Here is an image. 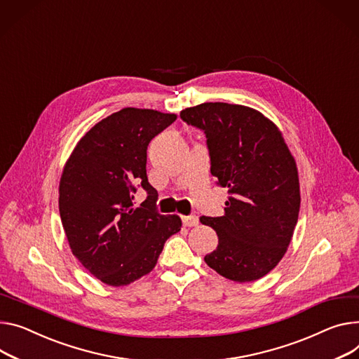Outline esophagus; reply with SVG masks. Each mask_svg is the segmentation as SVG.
<instances>
[{
  "label": "esophagus",
  "instance_id": "1",
  "mask_svg": "<svg viewBox=\"0 0 359 359\" xmlns=\"http://www.w3.org/2000/svg\"><path fill=\"white\" fill-rule=\"evenodd\" d=\"M182 223L185 227H196V226H198V217L197 215H184Z\"/></svg>",
  "mask_w": 359,
  "mask_h": 359
}]
</instances>
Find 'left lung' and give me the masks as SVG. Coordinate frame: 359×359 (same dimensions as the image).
Returning <instances> with one entry per match:
<instances>
[{
	"mask_svg": "<svg viewBox=\"0 0 359 359\" xmlns=\"http://www.w3.org/2000/svg\"><path fill=\"white\" fill-rule=\"evenodd\" d=\"M180 116L205 132L211 174L230 196L224 215L200 218L218 236L204 260L226 279L257 280L287 252L299 217V174L283 133L243 104L210 102Z\"/></svg>",
	"mask_w": 359,
	"mask_h": 359,
	"instance_id": "obj_1",
	"label": "left lung"
}]
</instances>
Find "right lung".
I'll return each instance as SVG.
<instances>
[{
	"mask_svg": "<svg viewBox=\"0 0 359 359\" xmlns=\"http://www.w3.org/2000/svg\"><path fill=\"white\" fill-rule=\"evenodd\" d=\"M177 119L154 109L123 107L97 122L76 144L59 185V210L72 253L107 286H126L148 274L163 244L181 230L177 214L155 211L147 177L152 137ZM150 196L133 207L135 185Z\"/></svg>",
	"mask_w": 359,
	"mask_h": 359,
	"instance_id": "add662e5",
	"label": "right lung"
}]
</instances>
